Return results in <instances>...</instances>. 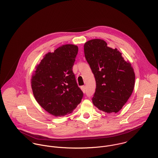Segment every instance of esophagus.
<instances>
[{
  "label": "esophagus",
  "instance_id": "esophagus-1",
  "mask_svg": "<svg viewBox=\"0 0 158 158\" xmlns=\"http://www.w3.org/2000/svg\"><path fill=\"white\" fill-rule=\"evenodd\" d=\"M81 89L82 90V91L85 93V92H86V86H82L81 87Z\"/></svg>",
  "mask_w": 158,
  "mask_h": 158
}]
</instances>
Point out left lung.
<instances>
[{"instance_id": "8db88e82", "label": "left lung", "mask_w": 158, "mask_h": 158, "mask_svg": "<svg viewBox=\"0 0 158 158\" xmlns=\"http://www.w3.org/2000/svg\"><path fill=\"white\" fill-rule=\"evenodd\" d=\"M84 52L96 81L93 104L108 114L118 112L135 87V74L130 63L124 60L117 48L108 47L100 39L86 42Z\"/></svg>"}]
</instances>
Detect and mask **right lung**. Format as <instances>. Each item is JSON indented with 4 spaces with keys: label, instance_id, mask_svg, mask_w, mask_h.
Instances as JSON below:
<instances>
[{
    "label": "right lung",
    "instance_id": "add662e5",
    "mask_svg": "<svg viewBox=\"0 0 158 158\" xmlns=\"http://www.w3.org/2000/svg\"><path fill=\"white\" fill-rule=\"evenodd\" d=\"M78 51L77 45L66 44L48 52L32 76L31 88L36 100L55 117L72 113L83 97L72 71Z\"/></svg>",
    "mask_w": 158,
    "mask_h": 158
}]
</instances>
